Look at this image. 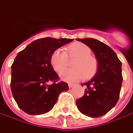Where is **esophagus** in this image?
<instances>
[{"mask_svg":"<svg viewBox=\"0 0 133 133\" xmlns=\"http://www.w3.org/2000/svg\"><path fill=\"white\" fill-rule=\"evenodd\" d=\"M68 86H69V88H71V87H72L74 86V84H71V83H69V84H68Z\"/></svg>","mask_w":133,"mask_h":133,"instance_id":"1","label":"esophagus"}]
</instances>
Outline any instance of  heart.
Segmentation results:
<instances>
[{
	"label": "heart",
	"mask_w": 133,
	"mask_h": 133,
	"mask_svg": "<svg viewBox=\"0 0 133 133\" xmlns=\"http://www.w3.org/2000/svg\"><path fill=\"white\" fill-rule=\"evenodd\" d=\"M68 55H67V54ZM91 55V49L86 44L76 42L68 46L67 53L64 49H56L51 57V64L54 69L60 72L67 66L68 56L76 57L72 69H65L61 73V78L68 82H74L84 78H92L97 71L98 61Z\"/></svg>",
	"instance_id": "1"
}]
</instances>
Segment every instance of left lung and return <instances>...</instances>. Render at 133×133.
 <instances>
[{"instance_id":"8db88e82","label":"left lung","mask_w":133,"mask_h":133,"mask_svg":"<svg viewBox=\"0 0 133 133\" xmlns=\"http://www.w3.org/2000/svg\"><path fill=\"white\" fill-rule=\"evenodd\" d=\"M92 50L98 61L94 77L81 86H87L83 97L76 101L79 111L91 118H98L112 109L119 98L121 84V62L107 44L93 38L76 39Z\"/></svg>"}]
</instances>
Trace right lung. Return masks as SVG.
Returning <instances> with one entry per match:
<instances>
[{
    "instance_id": "add662e5",
    "label": "right lung",
    "mask_w": 133,
    "mask_h": 133,
    "mask_svg": "<svg viewBox=\"0 0 133 133\" xmlns=\"http://www.w3.org/2000/svg\"><path fill=\"white\" fill-rule=\"evenodd\" d=\"M73 39L44 38L29 44L18 52L12 68L11 89L18 107L29 115H42L53 108L60 93L69 87L58 82L51 64L53 52ZM52 82L51 85L48 83Z\"/></svg>"
}]
</instances>
